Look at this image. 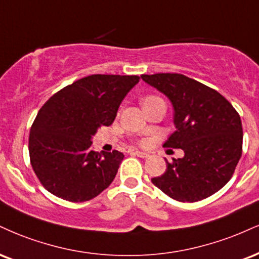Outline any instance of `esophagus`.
<instances>
[{"instance_id":"esophagus-1","label":"esophagus","mask_w":259,"mask_h":259,"mask_svg":"<svg viewBox=\"0 0 259 259\" xmlns=\"http://www.w3.org/2000/svg\"><path fill=\"white\" fill-rule=\"evenodd\" d=\"M135 154L140 158H148L149 154L146 153V152H141V151H135Z\"/></svg>"}]
</instances>
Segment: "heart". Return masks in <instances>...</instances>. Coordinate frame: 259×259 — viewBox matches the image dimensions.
Segmentation results:
<instances>
[{"mask_svg": "<svg viewBox=\"0 0 259 259\" xmlns=\"http://www.w3.org/2000/svg\"><path fill=\"white\" fill-rule=\"evenodd\" d=\"M157 102H163V100H161L159 96H155V95H146L141 99V105L143 110L149 107V106L157 104Z\"/></svg>", "mask_w": 259, "mask_h": 259, "instance_id": "b5f03b06", "label": "heart"}]
</instances>
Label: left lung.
Returning <instances> with one entry per match:
<instances>
[{
	"instance_id": "1",
	"label": "left lung",
	"mask_w": 259,
	"mask_h": 259,
	"mask_svg": "<svg viewBox=\"0 0 259 259\" xmlns=\"http://www.w3.org/2000/svg\"><path fill=\"white\" fill-rule=\"evenodd\" d=\"M170 99L176 132L164 147L181 148L183 158L166 159L155 187L182 202L206 199L232 179L242 153V124L232 104L217 90L180 73L142 74ZM171 151V149H170Z\"/></svg>"
}]
</instances>
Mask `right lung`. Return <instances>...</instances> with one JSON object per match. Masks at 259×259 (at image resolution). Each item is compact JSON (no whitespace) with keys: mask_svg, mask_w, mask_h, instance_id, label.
Masks as SVG:
<instances>
[{"mask_svg":"<svg viewBox=\"0 0 259 259\" xmlns=\"http://www.w3.org/2000/svg\"><path fill=\"white\" fill-rule=\"evenodd\" d=\"M139 76L92 74L55 93L42 106L29 138L32 169L55 197L72 202L98 197L116 177L124 154L95 152L92 138L110 126Z\"/></svg>","mask_w":259,"mask_h":259,"instance_id":"right-lung-1","label":"right lung"}]
</instances>
